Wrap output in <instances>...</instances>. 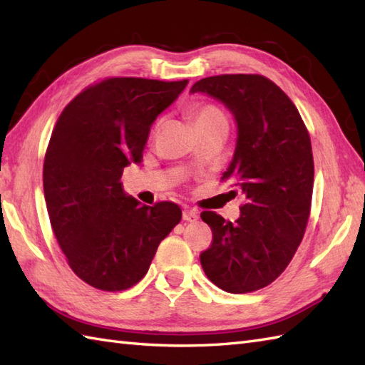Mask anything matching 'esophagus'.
Returning a JSON list of instances; mask_svg holds the SVG:
<instances>
[{"instance_id":"esophagus-1","label":"esophagus","mask_w":365,"mask_h":365,"mask_svg":"<svg viewBox=\"0 0 365 365\" xmlns=\"http://www.w3.org/2000/svg\"><path fill=\"white\" fill-rule=\"evenodd\" d=\"M199 215L196 210H183V220L185 221H190V222H195L197 221Z\"/></svg>"}]
</instances>
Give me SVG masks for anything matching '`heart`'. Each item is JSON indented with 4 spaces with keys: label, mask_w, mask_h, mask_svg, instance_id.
<instances>
[{
    "label": "heart",
    "mask_w": 365,
    "mask_h": 365,
    "mask_svg": "<svg viewBox=\"0 0 365 365\" xmlns=\"http://www.w3.org/2000/svg\"><path fill=\"white\" fill-rule=\"evenodd\" d=\"M195 125L196 128H204L210 125H227V119L218 106L199 105L197 108H195Z\"/></svg>",
    "instance_id": "b5f03b06"
}]
</instances>
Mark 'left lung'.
I'll list each match as a JSON object with an SVG mask.
<instances>
[{
  "mask_svg": "<svg viewBox=\"0 0 365 365\" xmlns=\"http://www.w3.org/2000/svg\"><path fill=\"white\" fill-rule=\"evenodd\" d=\"M190 92L234 114L237 145L222 180L246 197L235 222L200 215L213 232L200 265L224 292H255L281 276L304 235L314 188L311 138L292 100L262 75L208 76Z\"/></svg>",
  "mask_w": 365,
  "mask_h": 365,
  "instance_id": "obj_1",
  "label": "left lung"
}]
</instances>
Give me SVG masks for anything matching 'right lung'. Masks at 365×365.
<instances>
[{
  "mask_svg": "<svg viewBox=\"0 0 365 365\" xmlns=\"http://www.w3.org/2000/svg\"><path fill=\"white\" fill-rule=\"evenodd\" d=\"M188 80L108 78L84 89L54 127L43 161L51 229L81 281L127 290L149 269L182 220L173 202L141 205L123 191V168L141 163L150 127Z\"/></svg>",
  "mask_w": 365,
  "mask_h": 365,
  "instance_id": "right-lung-1",
  "label": "right lung"
}]
</instances>
